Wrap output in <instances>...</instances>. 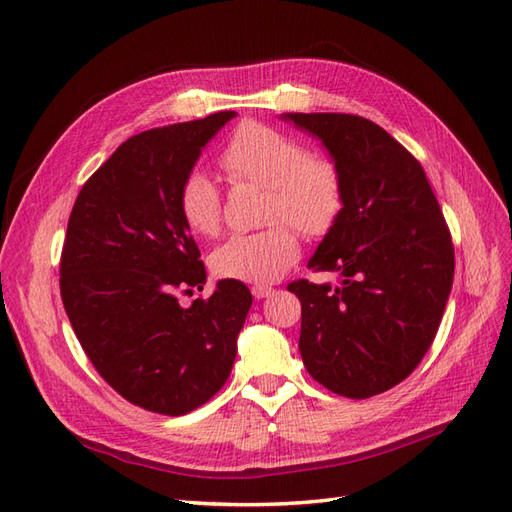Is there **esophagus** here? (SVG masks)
<instances>
[{
	"mask_svg": "<svg viewBox=\"0 0 512 512\" xmlns=\"http://www.w3.org/2000/svg\"><path fill=\"white\" fill-rule=\"evenodd\" d=\"M252 294L256 299H267L273 294V288L265 286V284H256V286H252Z\"/></svg>",
	"mask_w": 512,
	"mask_h": 512,
	"instance_id": "esophagus-1",
	"label": "esophagus"
}]
</instances>
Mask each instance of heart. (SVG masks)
<instances>
[{"label":"heart","mask_w":512,"mask_h":512,"mask_svg":"<svg viewBox=\"0 0 512 512\" xmlns=\"http://www.w3.org/2000/svg\"><path fill=\"white\" fill-rule=\"evenodd\" d=\"M232 183L265 185V230L235 235L211 254V269L228 280L271 284L299 258V241L288 221L305 237H322L337 224L346 205L339 166L290 134L262 123L239 126L220 156ZM179 211L196 235L213 237L222 228V194L205 170H192L179 188Z\"/></svg>","instance_id":"b5f03b06"}]
</instances>
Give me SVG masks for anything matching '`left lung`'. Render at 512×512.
<instances>
[{"mask_svg":"<svg viewBox=\"0 0 512 512\" xmlns=\"http://www.w3.org/2000/svg\"><path fill=\"white\" fill-rule=\"evenodd\" d=\"M339 166L346 205L309 260L342 286L297 280L299 350L324 389L367 399L423 361L455 275V250L423 166L378 123L346 113H284Z\"/></svg>","mask_w":512,"mask_h":512,"instance_id":"1","label":"left lung"}]
</instances>
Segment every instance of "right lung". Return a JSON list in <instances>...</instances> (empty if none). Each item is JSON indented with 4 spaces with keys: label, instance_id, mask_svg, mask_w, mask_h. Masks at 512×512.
<instances>
[{
    "label": "right lung",
    "instance_id": "obj_1",
    "mask_svg": "<svg viewBox=\"0 0 512 512\" xmlns=\"http://www.w3.org/2000/svg\"><path fill=\"white\" fill-rule=\"evenodd\" d=\"M232 111L153 128L121 143L81 188L59 262L66 314L98 374L130 404L166 416L203 406L230 376L252 292L207 280L179 188Z\"/></svg>",
    "mask_w": 512,
    "mask_h": 512
}]
</instances>
